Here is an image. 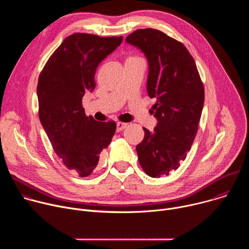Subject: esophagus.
<instances>
[{
	"instance_id": "34e87169",
	"label": "esophagus",
	"mask_w": 249,
	"mask_h": 249,
	"mask_svg": "<svg viewBox=\"0 0 249 249\" xmlns=\"http://www.w3.org/2000/svg\"><path fill=\"white\" fill-rule=\"evenodd\" d=\"M127 126H128V124H127V123H122V122H118V123L116 124V130H117V132H120L121 130L125 129V128H126Z\"/></svg>"
}]
</instances>
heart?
I'll list each match as a JSON object with an SVG mask.
<instances>
[{"label": "heart", "instance_id": "1", "mask_svg": "<svg viewBox=\"0 0 249 249\" xmlns=\"http://www.w3.org/2000/svg\"><path fill=\"white\" fill-rule=\"evenodd\" d=\"M132 58H137V57H129L128 59H132Z\"/></svg>", "mask_w": 249, "mask_h": 249}]
</instances>
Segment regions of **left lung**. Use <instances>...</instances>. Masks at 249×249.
I'll list each match as a JSON object with an SVG mask.
<instances>
[{"label":"left lung","instance_id":"left-lung-1","mask_svg":"<svg viewBox=\"0 0 249 249\" xmlns=\"http://www.w3.org/2000/svg\"><path fill=\"white\" fill-rule=\"evenodd\" d=\"M126 42L148 60L147 91L156 99L158 120L137 145L139 162L151 177L168 175L186 159L197 134L204 105V87L195 61L187 48L158 29H138Z\"/></svg>","mask_w":249,"mask_h":249}]
</instances>
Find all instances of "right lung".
<instances>
[{
	"instance_id": "right-lung-1",
	"label": "right lung",
	"mask_w": 249,
	"mask_h": 249,
	"mask_svg": "<svg viewBox=\"0 0 249 249\" xmlns=\"http://www.w3.org/2000/svg\"><path fill=\"white\" fill-rule=\"evenodd\" d=\"M123 37H99L89 33L68 36L51 55L39 76V119L54 152L66 167L81 177L90 175L99 155L116 130L113 121L88 117L82 104L86 92L95 88L98 65L122 42Z\"/></svg>"
}]
</instances>
